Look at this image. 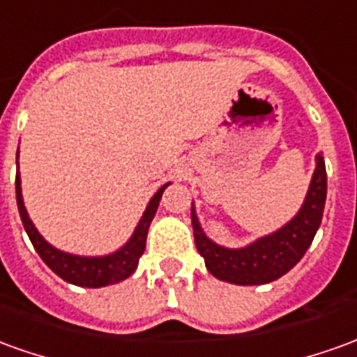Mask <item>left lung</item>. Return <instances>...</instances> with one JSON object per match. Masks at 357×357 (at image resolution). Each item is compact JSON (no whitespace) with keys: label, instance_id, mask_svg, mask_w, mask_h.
<instances>
[{"label":"left lung","instance_id":"8db88e82","mask_svg":"<svg viewBox=\"0 0 357 357\" xmlns=\"http://www.w3.org/2000/svg\"><path fill=\"white\" fill-rule=\"evenodd\" d=\"M317 168L311 179L301 211L284 228L257 239L243 249H226L213 243L201 230L195 213H191L197 251L203 255L208 273L218 280L253 286L280 278L305 255L319 230L326 199V170L323 156L317 154Z\"/></svg>","mask_w":357,"mask_h":357}]
</instances>
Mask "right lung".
I'll return each mask as SVG.
<instances>
[{
  "mask_svg": "<svg viewBox=\"0 0 357 357\" xmlns=\"http://www.w3.org/2000/svg\"><path fill=\"white\" fill-rule=\"evenodd\" d=\"M168 183L160 187L156 191V195L151 199V203L144 211L143 218L137 226L135 234L127 241L123 248L106 257H79L63 253L59 249L52 248L46 239L42 238L38 230L34 228V224L26 214L24 203H22L21 195V178L17 172L15 178V189H17V206H19V214H21L22 226L31 238L32 245L38 251L42 261L57 274L61 276L66 282H71L75 286H84V288H100V286H108V284H116L119 280H126L127 276L135 273L137 265H139V257L144 253V245H146V234H149V226L153 222L160 197Z\"/></svg>",
  "mask_w": 357,
  "mask_h": 357,
  "instance_id": "add662e5",
  "label": "right lung"
}]
</instances>
